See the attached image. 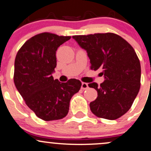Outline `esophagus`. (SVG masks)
I'll return each instance as SVG.
<instances>
[{
    "instance_id": "obj_1",
    "label": "esophagus",
    "mask_w": 151,
    "mask_h": 151,
    "mask_svg": "<svg viewBox=\"0 0 151 151\" xmlns=\"http://www.w3.org/2000/svg\"><path fill=\"white\" fill-rule=\"evenodd\" d=\"M88 87H89V86H88V83H84V82H83V83H81V89H83V90L88 89Z\"/></svg>"
}]
</instances>
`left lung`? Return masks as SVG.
<instances>
[{
	"label": "left lung",
	"instance_id": "1",
	"mask_svg": "<svg viewBox=\"0 0 151 151\" xmlns=\"http://www.w3.org/2000/svg\"><path fill=\"white\" fill-rule=\"evenodd\" d=\"M73 38L87 52L91 70H101L105 78L100 86L95 82L88 84L98 92L96 99L89 104L91 111L101 118H119L130 109L139 91L141 66L135 50L114 33Z\"/></svg>",
	"mask_w": 151,
	"mask_h": 151
}]
</instances>
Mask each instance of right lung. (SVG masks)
<instances>
[{
    "label": "right lung",
    "instance_id": "1",
    "mask_svg": "<svg viewBox=\"0 0 151 151\" xmlns=\"http://www.w3.org/2000/svg\"><path fill=\"white\" fill-rule=\"evenodd\" d=\"M71 37L41 33L27 40L16 55L14 82L25 104L45 121L66 117L70 101L81 86L77 79L61 83L51 74L58 47Z\"/></svg>",
    "mask_w": 151,
    "mask_h": 151
}]
</instances>
